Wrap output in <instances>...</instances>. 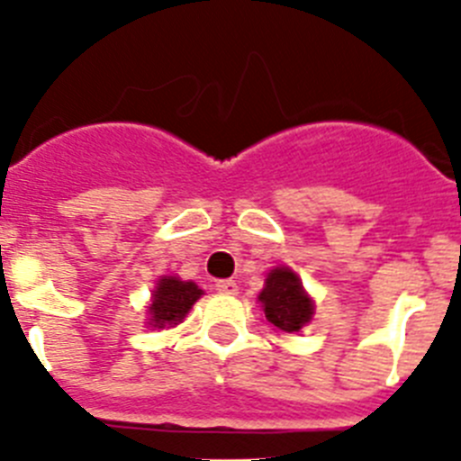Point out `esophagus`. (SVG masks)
Listing matches in <instances>:
<instances>
[{"instance_id": "obj_1", "label": "esophagus", "mask_w": 461, "mask_h": 461, "mask_svg": "<svg viewBox=\"0 0 461 461\" xmlns=\"http://www.w3.org/2000/svg\"><path fill=\"white\" fill-rule=\"evenodd\" d=\"M217 288L219 293H226V295H235V293H238V284H235V281H230V279H226V281H217Z\"/></svg>"}]
</instances>
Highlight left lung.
I'll use <instances>...</instances> for the list:
<instances>
[{
    "mask_svg": "<svg viewBox=\"0 0 461 461\" xmlns=\"http://www.w3.org/2000/svg\"><path fill=\"white\" fill-rule=\"evenodd\" d=\"M267 323L281 332H300L312 321L313 304L303 284L288 267H276L267 275L266 288L258 295Z\"/></svg>",
    "mask_w": 461,
    "mask_h": 461,
    "instance_id": "1",
    "label": "left lung"
}]
</instances>
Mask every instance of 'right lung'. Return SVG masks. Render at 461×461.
<instances>
[{"label":"right lung","mask_w":461,"mask_h":461,"mask_svg":"<svg viewBox=\"0 0 461 461\" xmlns=\"http://www.w3.org/2000/svg\"><path fill=\"white\" fill-rule=\"evenodd\" d=\"M203 295V291L194 281H180L175 276H164L158 281L154 291L152 307H149V325L154 328H166V325H177L186 316L194 303Z\"/></svg>","instance_id":"obj_1"}]
</instances>
